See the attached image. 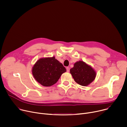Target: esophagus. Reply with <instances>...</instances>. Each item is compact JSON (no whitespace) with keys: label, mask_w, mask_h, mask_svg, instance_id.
Segmentation results:
<instances>
[{"label":"esophagus","mask_w":127,"mask_h":127,"mask_svg":"<svg viewBox=\"0 0 127 127\" xmlns=\"http://www.w3.org/2000/svg\"><path fill=\"white\" fill-rule=\"evenodd\" d=\"M66 70H67V72H69L70 71V68L68 67H67L66 68Z\"/></svg>","instance_id":"1"}]
</instances>
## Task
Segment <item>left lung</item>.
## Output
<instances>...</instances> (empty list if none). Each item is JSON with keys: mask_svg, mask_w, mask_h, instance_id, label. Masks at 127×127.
Returning a JSON list of instances; mask_svg holds the SVG:
<instances>
[{"mask_svg": "<svg viewBox=\"0 0 127 127\" xmlns=\"http://www.w3.org/2000/svg\"><path fill=\"white\" fill-rule=\"evenodd\" d=\"M70 71L75 81L84 86L92 83L96 76L95 70L82 61L76 62Z\"/></svg>", "mask_w": 127, "mask_h": 127, "instance_id": "1", "label": "left lung"}]
</instances>
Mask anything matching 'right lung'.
<instances>
[{
  "label": "right lung",
  "mask_w": 127,
  "mask_h": 127,
  "mask_svg": "<svg viewBox=\"0 0 127 127\" xmlns=\"http://www.w3.org/2000/svg\"><path fill=\"white\" fill-rule=\"evenodd\" d=\"M66 71L63 64L53 57L41 58L37 61L32 67V73L41 85L50 86L55 84Z\"/></svg>",
  "instance_id": "add662e5"
}]
</instances>
